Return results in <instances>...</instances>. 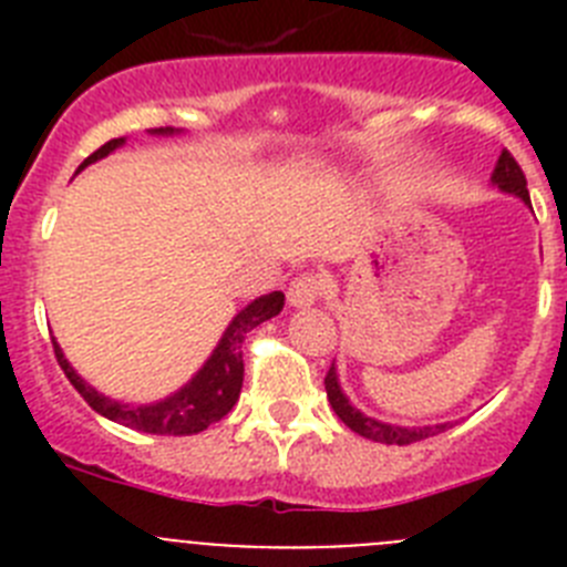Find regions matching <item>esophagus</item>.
<instances>
[{"mask_svg":"<svg viewBox=\"0 0 567 567\" xmlns=\"http://www.w3.org/2000/svg\"><path fill=\"white\" fill-rule=\"evenodd\" d=\"M320 295H323V280L318 275H300V278L289 284L287 298L292 307H312Z\"/></svg>","mask_w":567,"mask_h":567,"instance_id":"obj_1","label":"esophagus"}]
</instances>
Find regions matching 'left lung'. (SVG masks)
Instances as JSON below:
<instances>
[{"instance_id": "obj_1", "label": "left lung", "mask_w": 567, "mask_h": 567, "mask_svg": "<svg viewBox=\"0 0 567 567\" xmlns=\"http://www.w3.org/2000/svg\"><path fill=\"white\" fill-rule=\"evenodd\" d=\"M491 182L497 184L503 193L517 195V198H523L525 204H530L528 182H525L523 167H519L517 158H514L508 150H503V155L497 158V167H494ZM323 383H327V398H329V403H332L334 414H338V417L343 420V423L349 425L354 434H360V437H365V440H374V443L409 445V443H417V440L434 437V434H443L445 429H452L454 425V423H437V425H412V429H409V425H392V423H380V420H374V417H365L360 409H354V405L349 403V398H346L343 389H340L334 363H332V369L327 372V380H323Z\"/></svg>"}]
</instances>
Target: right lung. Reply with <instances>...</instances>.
Returning a JSON list of instances; mask_svg holds the SVG:
<instances>
[{"instance_id":"right-lung-1","label":"right lung","mask_w":567,"mask_h":567,"mask_svg":"<svg viewBox=\"0 0 567 567\" xmlns=\"http://www.w3.org/2000/svg\"><path fill=\"white\" fill-rule=\"evenodd\" d=\"M150 133L173 135L178 133V130L158 127L150 130ZM122 144L124 138H113V142L102 144L96 153L87 155V158L79 164V169L99 162V158L110 155L113 150L122 147ZM280 309H284V292H269L255 298L249 307H244L235 315L233 323H229L227 332H224V338L215 346V352L209 354L207 363L198 369V374H195L187 385H182L175 394L150 405H127L118 403V400L104 398V394H99L93 385L84 383V380L79 378L76 369L68 363V358H64V352L59 349L56 340H53V352H56L59 365H62V372L68 374L70 383H73V389L87 400V405L93 412L113 420V423L135 429V432L184 437V434L204 432L207 425L218 423L224 414L233 412V405L238 403L240 385H244V340H247V334L252 332L255 327H260L264 320L275 318Z\"/></svg>"}]
</instances>
